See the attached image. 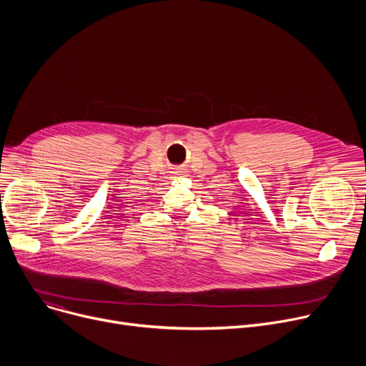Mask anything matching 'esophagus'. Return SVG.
<instances>
[{"instance_id":"1","label":"esophagus","mask_w":366,"mask_h":366,"mask_svg":"<svg viewBox=\"0 0 366 366\" xmlns=\"http://www.w3.org/2000/svg\"><path fill=\"white\" fill-rule=\"evenodd\" d=\"M185 172H184V169H178L177 170V177H181V175H184Z\"/></svg>"}]
</instances>
